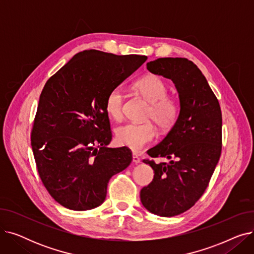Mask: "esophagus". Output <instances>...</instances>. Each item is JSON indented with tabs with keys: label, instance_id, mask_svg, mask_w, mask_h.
<instances>
[{
	"label": "esophagus",
	"instance_id": "1",
	"mask_svg": "<svg viewBox=\"0 0 254 254\" xmlns=\"http://www.w3.org/2000/svg\"><path fill=\"white\" fill-rule=\"evenodd\" d=\"M141 162L140 157L137 154H132V163L134 164H139Z\"/></svg>",
	"mask_w": 254,
	"mask_h": 254
}]
</instances>
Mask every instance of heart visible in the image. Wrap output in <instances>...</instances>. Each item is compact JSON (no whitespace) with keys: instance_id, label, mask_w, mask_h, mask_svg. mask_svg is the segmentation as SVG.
I'll list each match as a JSON object with an SVG mask.
<instances>
[{"instance_id":"heart-1","label":"heart","mask_w":254,"mask_h":254,"mask_svg":"<svg viewBox=\"0 0 254 254\" xmlns=\"http://www.w3.org/2000/svg\"><path fill=\"white\" fill-rule=\"evenodd\" d=\"M135 89L150 102L147 118L153 119L159 127L168 129L174 126L179 116V104L168 96V86L156 75H145L134 83ZM124 93L122 88L114 87L107 95L105 108L113 119L119 120L124 115ZM157 135L156 127L151 122L143 124L128 123L116 128L115 137L118 144L132 151H140L144 146L152 142Z\"/></svg>"}]
</instances>
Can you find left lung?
<instances>
[{
  "instance_id": "obj_1",
  "label": "left lung",
  "mask_w": 254,
  "mask_h": 254,
  "mask_svg": "<svg viewBox=\"0 0 254 254\" xmlns=\"http://www.w3.org/2000/svg\"><path fill=\"white\" fill-rule=\"evenodd\" d=\"M146 65L175 84L180 111L168 135L147 151L151 157L171 161L145 159L154 177L141 190L140 198L153 214L172 217L191 208L207 189L221 153V110L206 77L191 61L162 58Z\"/></svg>"
}]
</instances>
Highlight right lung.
<instances>
[{"label":"right lung","mask_w":254,"mask_h":254,"mask_svg":"<svg viewBox=\"0 0 254 254\" xmlns=\"http://www.w3.org/2000/svg\"><path fill=\"white\" fill-rule=\"evenodd\" d=\"M146 60L84 50L48 79L31 141L40 178L62 206L76 211L100 206L110 178L129 166V149L108 147L112 134L105 102Z\"/></svg>","instance_id":"1"}]
</instances>
